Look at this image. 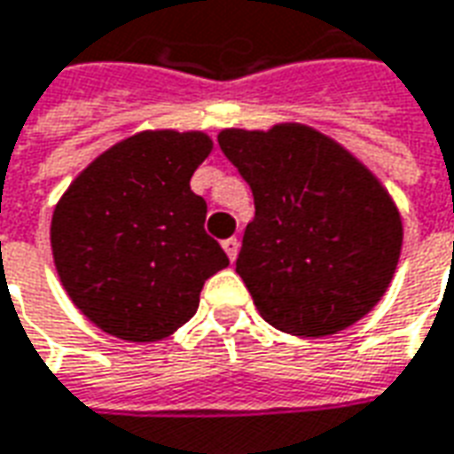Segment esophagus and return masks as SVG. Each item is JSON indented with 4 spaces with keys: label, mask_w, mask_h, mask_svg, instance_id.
<instances>
[{
    "label": "esophagus",
    "mask_w": 454,
    "mask_h": 454,
    "mask_svg": "<svg viewBox=\"0 0 454 454\" xmlns=\"http://www.w3.org/2000/svg\"><path fill=\"white\" fill-rule=\"evenodd\" d=\"M221 246H223V250H226L228 260H236V255H238V240H236V238H226V240H223Z\"/></svg>",
    "instance_id": "obj_1"
}]
</instances>
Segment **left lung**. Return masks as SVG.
I'll return each instance as SVG.
<instances>
[{
	"instance_id": "left-lung-1",
	"label": "left lung",
	"mask_w": 454,
	"mask_h": 454,
	"mask_svg": "<svg viewBox=\"0 0 454 454\" xmlns=\"http://www.w3.org/2000/svg\"><path fill=\"white\" fill-rule=\"evenodd\" d=\"M218 145L255 201L236 272L260 317L317 339L369 315L403 248V218L379 176L302 122L226 128Z\"/></svg>"
}]
</instances>
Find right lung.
Wrapping results in <instances>:
<instances>
[{
    "label": "right lung",
    "mask_w": 454,
    "mask_h": 454,
    "mask_svg": "<svg viewBox=\"0 0 454 454\" xmlns=\"http://www.w3.org/2000/svg\"><path fill=\"white\" fill-rule=\"evenodd\" d=\"M211 150L201 129H142L63 192L51 218L53 265L98 329L135 344L172 337L196 315L204 282L228 265L189 186Z\"/></svg>",
    "instance_id": "right-lung-1"
}]
</instances>
